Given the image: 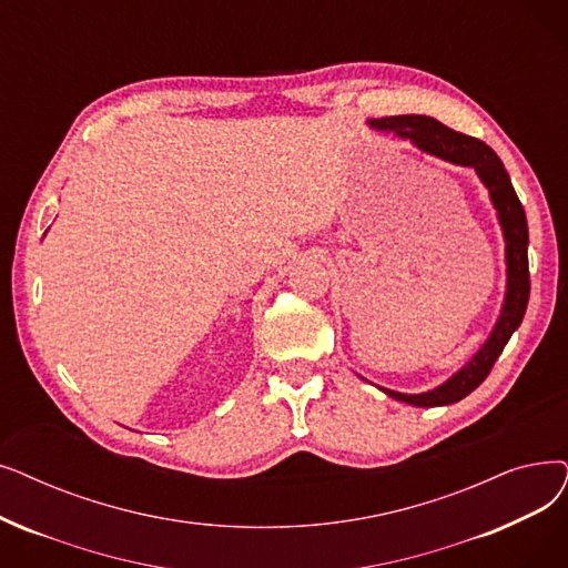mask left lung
<instances>
[{
  "mask_svg": "<svg viewBox=\"0 0 568 568\" xmlns=\"http://www.w3.org/2000/svg\"><path fill=\"white\" fill-rule=\"evenodd\" d=\"M368 125L376 130H383V132H394L402 139H408L417 148H420V151L432 153L440 160L476 169L478 179L489 190V200L497 209L499 225L504 230L506 266H508L506 268V300H504L497 325H495V329H491L489 338L483 343V348L471 359H468L453 378H448L446 383L429 389V392L402 394V392L381 387L387 397L410 404V406H423V408L448 406V404L464 399L466 394H471L487 378L491 366H495V362L499 359L504 345L508 343L513 332L523 323L527 302H529L527 215L513 190V183H510V176H508L504 162L480 139L455 132L429 115H389V118H376L368 122Z\"/></svg>",
  "mask_w": 568,
  "mask_h": 568,
  "instance_id": "8db88e82",
  "label": "left lung"
}]
</instances>
